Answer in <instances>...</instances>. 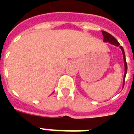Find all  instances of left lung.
<instances>
[{
	"label": "left lung",
	"instance_id": "1",
	"mask_svg": "<svg viewBox=\"0 0 134 134\" xmlns=\"http://www.w3.org/2000/svg\"><path fill=\"white\" fill-rule=\"evenodd\" d=\"M102 33H103V41L105 42H110V44L115 45L117 47H120V48L122 50V52H123V56H124V65H125V73H124V81H125V78H126V75L127 72V63L126 61V57H125V52H124V48L120 46V44L118 43V41L115 39V37H113L111 34H110L109 33H108L105 31H102Z\"/></svg>",
	"mask_w": 134,
	"mask_h": 134
}]
</instances>
